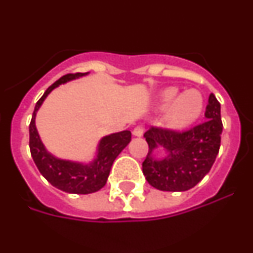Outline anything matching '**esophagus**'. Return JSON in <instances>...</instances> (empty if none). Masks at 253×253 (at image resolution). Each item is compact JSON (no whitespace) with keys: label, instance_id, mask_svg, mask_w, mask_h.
<instances>
[{"label":"esophagus","instance_id":"obj_1","mask_svg":"<svg viewBox=\"0 0 253 253\" xmlns=\"http://www.w3.org/2000/svg\"><path fill=\"white\" fill-rule=\"evenodd\" d=\"M143 133H144L143 125H137V126L133 129V135H135V137H142Z\"/></svg>","mask_w":253,"mask_h":253}]
</instances>
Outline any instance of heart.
<instances>
[{
	"label": "heart",
	"instance_id": "heart-1",
	"mask_svg": "<svg viewBox=\"0 0 253 253\" xmlns=\"http://www.w3.org/2000/svg\"><path fill=\"white\" fill-rule=\"evenodd\" d=\"M161 101L163 109L175 105L171 114V124L180 128L195 122L202 115L204 107V99L199 91L187 90L178 96V90L176 87H169L163 91Z\"/></svg>",
	"mask_w": 253,
	"mask_h": 253
}]
</instances>
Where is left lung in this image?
Returning a JSON list of instances; mask_svg holds the SVG:
<instances>
[{
	"label": "left lung",
	"instance_id": "8db88e82",
	"mask_svg": "<svg viewBox=\"0 0 253 253\" xmlns=\"http://www.w3.org/2000/svg\"><path fill=\"white\" fill-rule=\"evenodd\" d=\"M205 118L204 123L184 131L151 126L144 133L149 151L142 167L149 185L162 191H186L205 177L219 152L223 130L220 104L213 93ZM158 145L169 152L163 160L153 158L151 152Z\"/></svg>",
	"mask_w": 253,
	"mask_h": 253
}]
</instances>
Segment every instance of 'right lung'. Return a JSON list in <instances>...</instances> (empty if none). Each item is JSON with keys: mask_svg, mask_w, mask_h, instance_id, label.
I'll list each match as a JSON object with an SVG mask.
<instances>
[{"mask_svg": "<svg viewBox=\"0 0 253 253\" xmlns=\"http://www.w3.org/2000/svg\"><path fill=\"white\" fill-rule=\"evenodd\" d=\"M84 75L87 73H68L49 86L35 105L34 113L29 125V135H30L29 146H30L31 157L34 160L38 169L53 186L69 194H91L102 189L106 184L115 158L131 140V133L129 130L106 135L100 140L97 157L90 165L59 160L46 152L35 126L37 111L39 110L40 105L43 104L46 96L55 87Z\"/></svg>", "mask_w": 253, "mask_h": 253, "instance_id": "right-lung-1", "label": "right lung"}]
</instances>
